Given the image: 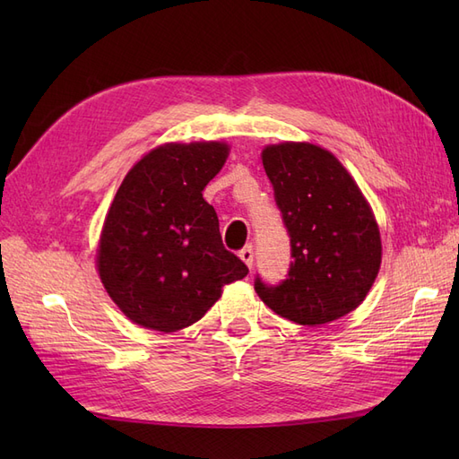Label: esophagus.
<instances>
[{"instance_id":"obj_1","label":"esophagus","mask_w":459,"mask_h":459,"mask_svg":"<svg viewBox=\"0 0 459 459\" xmlns=\"http://www.w3.org/2000/svg\"><path fill=\"white\" fill-rule=\"evenodd\" d=\"M253 256H255V253H253V247L251 245H247L245 248H241V251H239V258L247 264L248 270L253 268Z\"/></svg>"}]
</instances>
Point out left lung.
I'll use <instances>...</instances> for the list:
<instances>
[{
    "label": "left lung",
    "mask_w": 459,
    "mask_h": 459,
    "mask_svg": "<svg viewBox=\"0 0 459 459\" xmlns=\"http://www.w3.org/2000/svg\"><path fill=\"white\" fill-rule=\"evenodd\" d=\"M290 238L289 277L255 289L270 310L299 325H324L368 297L381 268V233L356 179L331 151L308 142L262 149Z\"/></svg>",
    "instance_id": "left-lung-1"
}]
</instances>
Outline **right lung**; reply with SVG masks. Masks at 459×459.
I'll use <instances>...</instances> for the list:
<instances>
[{
  "instance_id": "obj_1",
  "label": "right lung",
  "mask_w": 459,
  "mask_h": 459,
  "mask_svg": "<svg viewBox=\"0 0 459 459\" xmlns=\"http://www.w3.org/2000/svg\"><path fill=\"white\" fill-rule=\"evenodd\" d=\"M230 155L226 142L162 143L124 176L110 203L95 266L135 325L174 333L212 308L245 264L226 251L218 216L203 199Z\"/></svg>"
}]
</instances>
